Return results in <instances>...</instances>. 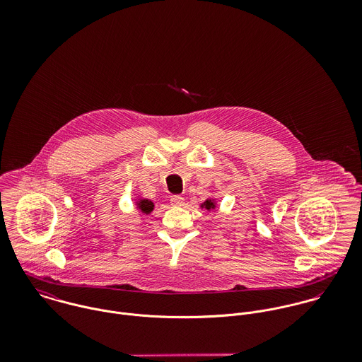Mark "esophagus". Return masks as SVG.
<instances>
[{
    "label": "esophagus",
    "mask_w": 362,
    "mask_h": 362,
    "mask_svg": "<svg viewBox=\"0 0 362 362\" xmlns=\"http://www.w3.org/2000/svg\"><path fill=\"white\" fill-rule=\"evenodd\" d=\"M170 202H171L173 206H182L185 204V199L182 197H180V195H174V197H171Z\"/></svg>",
    "instance_id": "obj_1"
}]
</instances>
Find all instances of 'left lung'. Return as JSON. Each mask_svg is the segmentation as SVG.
Instances as JSON below:
<instances>
[{"label":"left lung","instance_id":"obj_1","mask_svg":"<svg viewBox=\"0 0 362 362\" xmlns=\"http://www.w3.org/2000/svg\"><path fill=\"white\" fill-rule=\"evenodd\" d=\"M202 207H205L207 210H210V209H214L216 205H214V202H213V201L207 199L206 202H204V204H202Z\"/></svg>","mask_w":362,"mask_h":362}]
</instances>
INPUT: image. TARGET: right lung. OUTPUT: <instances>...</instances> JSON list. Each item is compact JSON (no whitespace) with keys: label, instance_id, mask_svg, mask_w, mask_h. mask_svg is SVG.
Here are the masks:
<instances>
[{"label":"right lung","instance_id":"right-lung-1","mask_svg":"<svg viewBox=\"0 0 362 362\" xmlns=\"http://www.w3.org/2000/svg\"><path fill=\"white\" fill-rule=\"evenodd\" d=\"M138 209H141V211H144V213H151L152 210H153V207H155V205H153V202L152 201H149V199H141L138 204Z\"/></svg>","mask_w":362,"mask_h":362}]
</instances>
